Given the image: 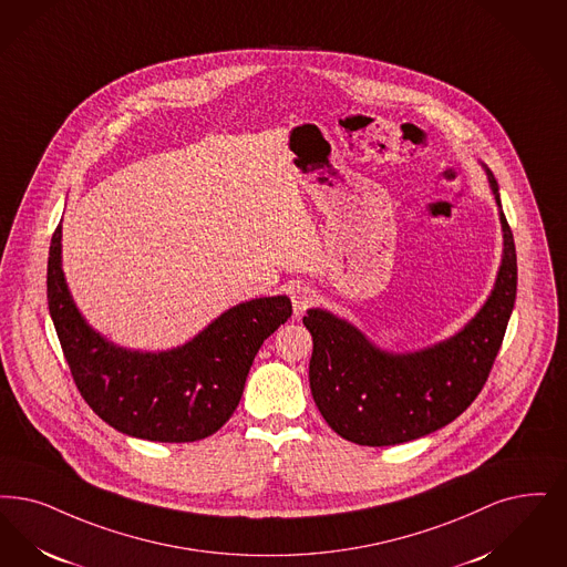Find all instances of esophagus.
<instances>
[{
    "label": "esophagus",
    "instance_id": "obj_1",
    "mask_svg": "<svg viewBox=\"0 0 567 567\" xmlns=\"http://www.w3.org/2000/svg\"><path fill=\"white\" fill-rule=\"evenodd\" d=\"M291 299H293L295 315H303L317 301V291L310 287H297L291 293Z\"/></svg>",
    "mask_w": 567,
    "mask_h": 567
}]
</instances>
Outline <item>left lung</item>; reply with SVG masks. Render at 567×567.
I'll return each mask as SVG.
<instances>
[{
    "label": "left lung",
    "mask_w": 567,
    "mask_h": 567,
    "mask_svg": "<svg viewBox=\"0 0 567 567\" xmlns=\"http://www.w3.org/2000/svg\"><path fill=\"white\" fill-rule=\"evenodd\" d=\"M499 206L498 183L483 164ZM502 264L494 289L450 340L417 352H385L348 320L312 308L310 388L324 422L346 441L385 447L426 436L476 399L498 357L517 297V252L499 206Z\"/></svg>",
    "instance_id": "obj_1"
}]
</instances>
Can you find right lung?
I'll return each instance as SVG.
<instances>
[{
  "mask_svg": "<svg viewBox=\"0 0 567 567\" xmlns=\"http://www.w3.org/2000/svg\"><path fill=\"white\" fill-rule=\"evenodd\" d=\"M61 229L50 243L48 310L92 411L115 431L158 443H192L219 431L240 403L261 343L291 317V299L238 303L173 350H128L96 333L73 303L61 268Z\"/></svg>",
  "mask_w": 567,
  "mask_h": 567,
  "instance_id": "obj_1",
  "label": "right lung"
}]
</instances>
